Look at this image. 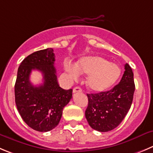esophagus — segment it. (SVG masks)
Listing matches in <instances>:
<instances>
[{
  "mask_svg": "<svg viewBox=\"0 0 153 153\" xmlns=\"http://www.w3.org/2000/svg\"><path fill=\"white\" fill-rule=\"evenodd\" d=\"M82 89H81L80 87H75L73 89V93H77V92H81Z\"/></svg>",
  "mask_w": 153,
  "mask_h": 153,
  "instance_id": "obj_1",
  "label": "esophagus"
}]
</instances>
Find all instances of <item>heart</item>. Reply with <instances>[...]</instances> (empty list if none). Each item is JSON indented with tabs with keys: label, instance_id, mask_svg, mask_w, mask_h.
<instances>
[{
	"label": "heart",
	"instance_id": "obj_1",
	"mask_svg": "<svg viewBox=\"0 0 153 153\" xmlns=\"http://www.w3.org/2000/svg\"><path fill=\"white\" fill-rule=\"evenodd\" d=\"M65 70L72 78H77L78 73L88 75L87 86L95 92H102L109 89L118 81L122 74L119 65L109 62L100 56L84 57L75 67L65 64Z\"/></svg>",
	"mask_w": 153,
	"mask_h": 153
}]
</instances>
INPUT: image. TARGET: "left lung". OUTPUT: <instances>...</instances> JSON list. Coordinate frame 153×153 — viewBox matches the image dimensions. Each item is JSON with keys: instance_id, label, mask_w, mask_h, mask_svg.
<instances>
[{"instance_id": "left-lung-1", "label": "left lung", "mask_w": 153, "mask_h": 153, "mask_svg": "<svg viewBox=\"0 0 153 153\" xmlns=\"http://www.w3.org/2000/svg\"><path fill=\"white\" fill-rule=\"evenodd\" d=\"M125 72L119 83L108 91L88 94V105L85 117L93 129L107 132L118 127L132 104L135 85L131 66L125 65Z\"/></svg>"}]
</instances>
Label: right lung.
<instances>
[{"label": "right lung", "instance_id": "add662e5", "mask_svg": "<svg viewBox=\"0 0 153 153\" xmlns=\"http://www.w3.org/2000/svg\"><path fill=\"white\" fill-rule=\"evenodd\" d=\"M52 48L41 50L22 60L17 72L15 102L24 122L40 132L50 131L58 125L63 108L72 98V89L64 90L57 81ZM32 70L43 75L44 83L34 86L30 81Z\"/></svg>", "mask_w": 153, "mask_h": 153}]
</instances>
